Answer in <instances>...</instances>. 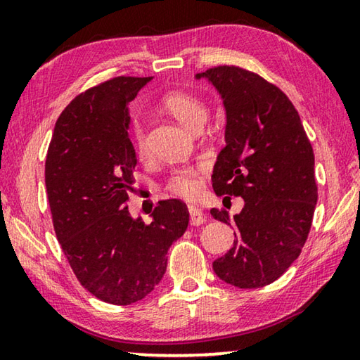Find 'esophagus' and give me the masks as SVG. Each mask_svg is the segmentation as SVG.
<instances>
[{"label":"esophagus","mask_w":360,"mask_h":360,"mask_svg":"<svg viewBox=\"0 0 360 360\" xmlns=\"http://www.w3.org/2000/svg\"><path fill=\"white\" fill-rule=\"evenodd\" d=\"M188 214H191V224L192 225H202V224L208 221V216H206L203 210L198 208V206H193V205L188 206Z\"/></svg>","instance_id":"esophagus-1"}]
</instances>
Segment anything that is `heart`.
I'll return each mask as SVG.
<instances>
[{
    "mask_svg": "<svg viewBox=\"0 0 360 360\" xmlns=\"http://www.w3.org/2000/svg\"><path fill=\"white\" fill-rule=\"evenodd\" d=\"M162 103L163 108H165L169 114H173L182 125L191 130H193L198 124H203L206 119L205 103L197 98V96H193L192 94L169 92L163 96ZM130 133L136 150L141 155H144L146 150H148V144H146L144 127L138 119L131 120ZM167 187L168 191L174 195L191 198L198 192V172L192 167L174 169V172L169 174Z\"/></svg>",
    "mask_w": 360,
    "mask_h": 360,
    "instance_id": "b5f03b06",
    "label": "heart"
}]
</instances>
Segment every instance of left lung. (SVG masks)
<instances>
[{
	"mask_svg": "<svg viewBox=\"0 0 360 360\" xmlns=\"http://www.w3.org/2000/svg\"><path fill=\"white\" fill-rule=\"evenodd\" d=\"M200 77L217 89L227 114L212 188L245 200L235 216L211 210L235 227L233 246L212 268L235 288H264L294 264L311 229L318 202L311 143L295 106L275 84L227 65Z\"/></svg>",
	"mask_w": 360,
	"mask_h": 360,
	"instance_id": "1",
	"label": "left lung"
}]
</instances>
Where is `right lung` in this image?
Segmentation results:
<instances>
[{
	"instance_id": "right-lung-1",
	"label": "right lung",
	"mask_w": 360,
	"mask_h": 360,
	"mask_svg": "<svg viewBox=\"0 0 360 360\" xmlns=\"http://www.w3.org/2000/svg\"><path fill=\"white\" fill-rule=\"evenodd\" d=\"M152 77L119 76L79 94L60 117L46 157V191L53 230L85 289L111 304H130L154 290L167 252L184 235L181 200L158 202L152 222L133 219L135 148L129 105Z\"/></svg>"
}]
</instances>
